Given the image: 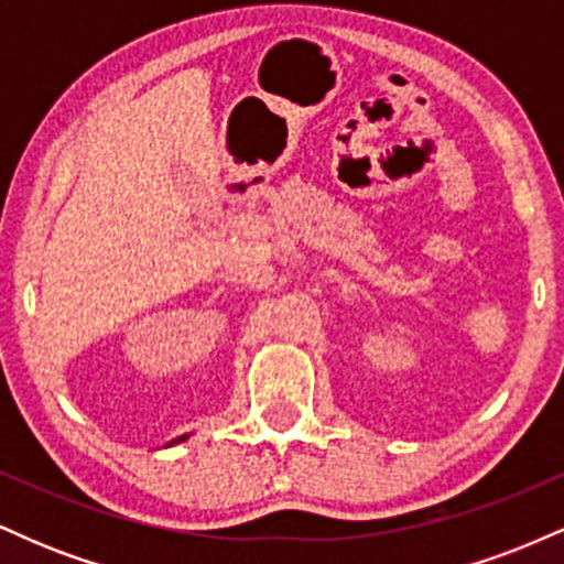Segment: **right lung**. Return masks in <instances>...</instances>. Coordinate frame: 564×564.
I'll list each match as a JSON object with an SVG mask.
<instances>
[{
    "label": "right lung",
    "mask_w": 564,
    "mask_h": 564,
    "mask_svg": "<svg viewBox=\"0 0 564 564\" xmlns=\"http://www.w3.org/2000/svg\"><path fill=\"white\" fill-rule=\"evenodd\" d=\"M180 440H183V437H180Z\"/></svg>",
    "instance_id": "1"
}]
</instances>
